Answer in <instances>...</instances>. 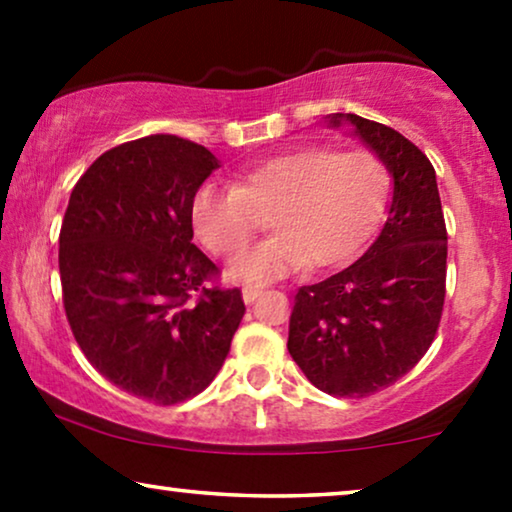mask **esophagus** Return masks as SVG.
Listing matches in <instances>:
<instances>
[{
  "label": "esophagus",
  "instance_id": "34e87169",
  "mask_svg": "<svg viewBox=\"0 0 512 512\" xmlns=\"http://www.w3.org/2000/svg\"><path fill=\"white\" fill-rule=\"evenodd\" d=\"M261 293H263L261 286H244V289H242L244 303H254V300L261 296Z\"/></svg>",
  "mask_w": 512,
  "mask_h": 512
}]
</instances>
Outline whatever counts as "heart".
I'll return each instance as SVG.
<instances>
[{
  "mask_svg": "<svg viewBox=\"0 0 512 512\" xmlns=\"http://www.w3.org/2000/svg\"><path fill=\"white\" fill-rule=\"evenodd\" d=\"M389 172L373 151L338 153L307 144L205 184L191 200L198 240L219 258L237 256L270 221L275 235L230 265L235 282L263 284L312 265L345 261L382 212Z\"/></svg>",
  "mask_w": 512,
  "mask_h": 512,
  "instance_id": "heart-1",
  "label": "heart"
}]
</instances>
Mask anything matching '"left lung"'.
<instances>
[{"instance_id": "obj_1", "label": "left lung", "mask_w": 512, "mask_h": 512, "mask_svg": "<svg viewBox=\"0 0 512 512\" xmlns=\"http://www.w3.org/2000/svg\"><path fill=\"white\" fill-rule=\"evenodd\" d=\"M349 121L394 177L382 233L366 254L324 282L300 286L289 319V354L314 387L366 398L417 366L445 305L447 230L436 170L410 139L356 114Z\"/></svg>"}]
</instances>
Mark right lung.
Instances as JSON below:
<instances>
[{
  "label": "right lung",
  "instance_id": "1",
  "mask_svg": "<svg viewBox=\"0 0 512 512\" xmlns=\"http://www.w3.org/2000/svg\"><path fill=\"white\" fill-rule=\"evenodd\" d=\"M219 160L177 135L102 153L60 228L62 303L81 352L118 389L174 405L209 387L244 317L240 289L193 244L191 200Z\"/></svg>",
  "mask_w": 512,
  "mask_h": 512
}]
</instances>
